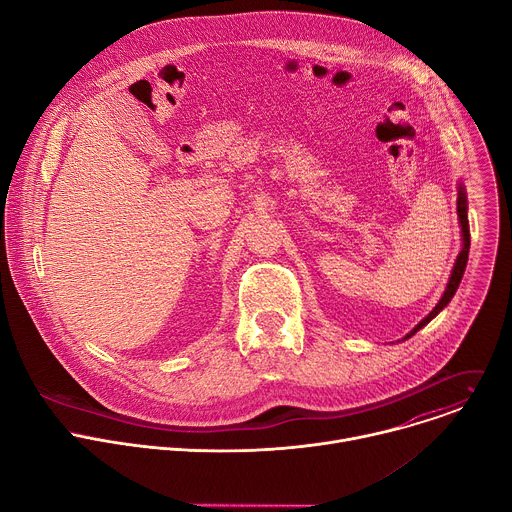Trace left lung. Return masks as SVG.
Wrapping results in <instances>:
<instances>
[{
  "instance_id": "obj_1",
  "label": "left lung",
  "mask_w": 512,
  "mask_h": 512,
  "mask_svg": "<svg viewBox=\"0 0 512 512\" xmlns=\"http://www.w3.org/2000/svg\"><path fill=\"white\" fill-rule=\"evenodd\" d=\"M458 218H460V227H462V251H460V255H458V259H456V263H454V269H452L448 287H446V291H444L442 300L437 302V306L405 336V340L411 338V336H413L417 330H421L425 324H429L437 314H440V312L450 304V300L454 298L456 289H458V285H460V281H462V275H464V271H466L468 251H470V227H468V200H466V192H464V186H462V184H460V188H458Z\"/></svg>"
}]
</instances>
